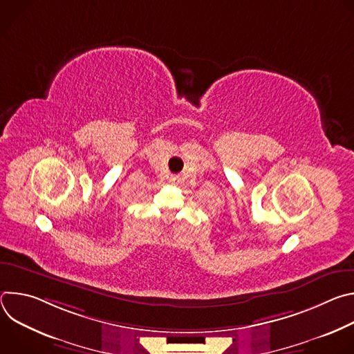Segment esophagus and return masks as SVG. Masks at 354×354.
<instances>
[{
	"label": "esophagus",
	"mask_w": 354,
	"mask_h": 354,
	"mask_svg": "<svg viewBox=\"0 0 354 354\" xmlns=\"http://www.w3.org/2000/svg\"><path fill=\"white\" fill-rule=\"evenodd\" d=\"M169 182H171V183H174V185H178V183L180 182V176H179V175H171Z\"/></svg>",
	"instance_id": "obj_1"
}]
</instances>
